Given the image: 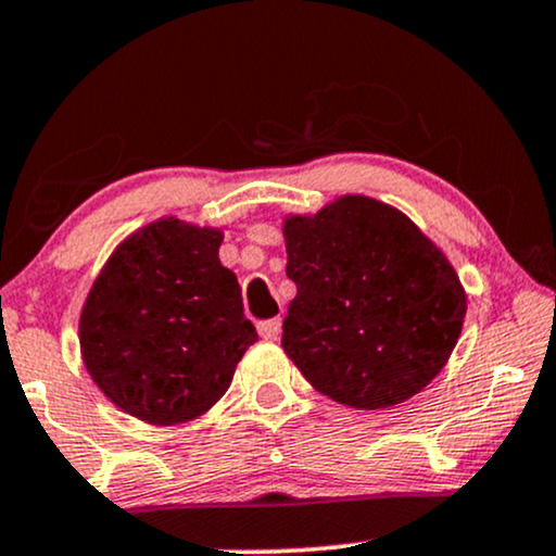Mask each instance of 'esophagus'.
<instances>
[{"label": "esophagus", "mask_w": 556, "mask_h": 556, "mask_svg": "<svg viewBox=\"0 0 556 556\" xmlns=\"http://www.w3.org/2000/svg\"><path fill=\"white\" fill-rule=\"evenodd\" d=\"M258 333H262V339L266 341H277V336L282 333V318H271L258 326Z\"/></svg>", "instance_id": "obj_1"}]
</instances>
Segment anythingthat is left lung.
Wrapping results in <instances>:
<instances>
[{"label":"left lung","mask_w":556,"mask_h":556,"mask_svg":"<svg viewBox=\"0 0 556 556\" xmlns=\"http://www.w3.org/2000/svg\"><path fill=\"white\" fill-rule=\"evenodd\" d=\"M282 349L320 395L382 410L418 395L462 336L467 292L444 251L397 207L341 194L285 215Z\"/></svg>","instance_id":"8db88e82"}]
</instances>
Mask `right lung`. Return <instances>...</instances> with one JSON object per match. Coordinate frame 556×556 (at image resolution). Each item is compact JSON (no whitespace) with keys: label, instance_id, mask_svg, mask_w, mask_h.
Returning <instances> with one entry per match:
<instances>
[{"label":"right lung","instance_id":"add662e5","mask_svg":"<svg viewBox=\"0 0 556 556\" xmlns=\"http://www.w3.org/2000/svg\"><path fill=\"white\" fill-rule=\"evenodd\" d=\"M223 228L159 217L117 243L79 315L81 362L112 405L151 426L205 416L258 333Z\"/></svg>","mask_w":556,"mask_h":556}]
</instances>
